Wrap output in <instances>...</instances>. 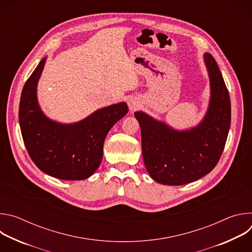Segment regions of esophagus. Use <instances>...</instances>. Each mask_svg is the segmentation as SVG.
Returning a JSON list of instances; mask_svg holds the SVG:
<instances>
[{"mask_svg":"<svg viewBox=\"0 0 252 252\" xmlns=\"http://www.w3.org/2000/svg\"><path fill=\"white\" fill-rule=\"evenodd\" d=\"M140 100L135 97V96H130L128 99H127V104H128V109L130 112H135L136 110H138L140 107Z\"/></svg>","mask_w":252,"mask_h":252,"instance_id":"34e87169","label":"esophagus"}]
</instances>
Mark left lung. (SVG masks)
I'll return each mask as SVG.
<instances>
[{
	"instance_id": "obj_1",
	"label": "left lung",
	"mask_w": 252,
	"mask_h": 252,
	"mask_svg": "<svg viewBox=\"0 0 252 252\" xmlns=\"http://www.w3.org/2000/svg\"><path fill=\"white\" fill-rule=\"evenodd\" d=\"M210 96L203 119L195 126L176 129L147 113H134L141 132V150L151 177L165 186L197 181L218 164L228 135L231 107L221 71L209 53L203 54Z\"/></svg>"
}]
</instances>
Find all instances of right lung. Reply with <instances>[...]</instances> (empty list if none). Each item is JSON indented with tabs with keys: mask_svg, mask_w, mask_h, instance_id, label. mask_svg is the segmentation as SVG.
<instances>
[{
	"mask_svg": "<svg viewBox=\"0 0 252 252\" xmlns=\"http://www.w3.org/2000/svg\"><path fill=\"white\" fill-rule=\"evenodd\" d=\"M47 58L40 61L22 92V136L32 160L43 172L63 181H83L99 166L104 138L128 107L125 101L114 103L71 124L51 120L42 111L37 94Z\"/></svg>",
	"mask_w": 252,
	"mask_h": 252,
	"instance_id": "1",
	"label": "right lung"
}]
</instances>
